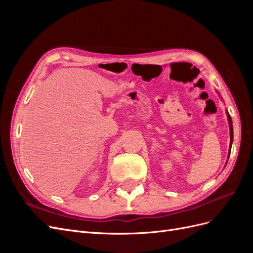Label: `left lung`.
Instances as JSON below:
<instances>
[{"label": "left lung", "instance_id": "left-lung-1", "mask_svg": "<svg viewBox=\"0 0 253 253\" xmlns=\"http://www.w3.org/2000/svg\"><path fill=\"white\" fill-rule=\"evenodd\" d=\"M227 116H228V120H229V126H230V142L232 143L233 140V127H232V120H231V116L227 113ZM231 143H230V150H229V154H230V151H231Z\"/></svg>", "mask_w": 253, "mask_h": 253}]
</instances>
